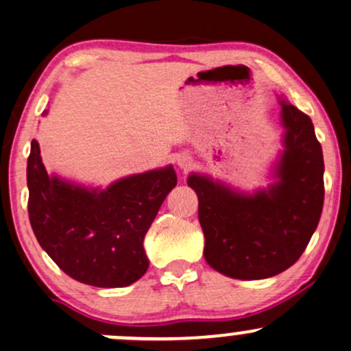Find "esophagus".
I'll return each instance as SVG.
<instances>
[{
  "mask_svg": "<svg viewBox=\"0 0 351 351\" xmlns=\"http://www.w3.org/2000/svg\"><path fill=\"white\" fill-rule=\"evenodd\" d=\"M176 165H178L183 171H188V169L193 166V160H191L188 154H182V156H178V160H176Z\"/></svg>",
  "mask_w": 351,
  "mask_h": 351,
  "instance_id": "esophagus-1",
  "label": "esophagus"
}]
</instances>
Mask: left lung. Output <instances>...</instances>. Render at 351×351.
Masks as SVG:
<instances>
[{
	"label": "left lung",
	"instance_id": "left-lung-1",
	"mask_svg": "<svg viewBox=\"0 0 351 351\" xmlns=\"http://www.w3.org/2000/svg\"><path fill=\"white\" fill-rule=\"evenodd\" d=\"M286 126L279 182L252 197L191 175L210 267L234 279H265L291 267L311 241L324 200L323 151L311 119L281 101Z\"/></svg>",
	"mask_w": 351,
	"mask_h": 351
}]
</instances>
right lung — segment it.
<instances>
[{
	"label": "right lung",
	"mask_w": 351,
	"mask_h": 351,
	"mask_svg": "<svg viewBox=\"0 0 351 351\" xmlns=\"http://www.w3.org/2000/svg\"><path fill=\"white\" fill-rule=\"evenodd\" d=\"M27 183L33 234L53 263L88 286L124 287L147 271L143 241L176 173L168 166L90 191L50 178L33 139Z\"/></svg>",
	"instance_id": "add662e5"
}]
</instances>
